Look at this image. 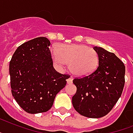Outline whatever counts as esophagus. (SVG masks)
Masks as SVG:
<instances>
[{"label":"esophagus","mask_w":133,"mask_h":133,"mask_svg":"<svg viewBox=\"0 0 133 133\" xmlns=\"http://www.w3.org/2000/svg\"><path fill=\"white\" fill-rule=\"evenodd\" d=\"M66 82H67V84H71L72 82H73V77L71 76H69L67 79H66Z\"/></svg>","instance_id":"esophagus-1"}]
</instances>
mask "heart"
I'll return each instance as SVG.
<instances>
[{"label": "heart", "instance_id": "1", "mask_svg": "<svg viewBox=\"0 0 133 133\" xmlns=\"http://www.w3.org/2000/svg\"><path fill=\"white\" fill-rule=\"evenodd\" d=\"M54 64L62 69L69 62V69L77 76L84 77L93 73L97 68L98 56L96 50L85 45H62L51 51Z\"/></svg>", "mask_w": 133, "mask_h": 133}]
</instances>
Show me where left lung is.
I'll return each mask as SVG.
<instances>
[{
	"label": "left lung",
	"instance_id": "1",
	"mask_svg": "<svg viewBox=\"0 0 133 133\" xmlns=\"http://www.w3.org/2000/svg\"><path fill=\"white\" fill-rule=\"evenodd\" d=\"M94 49L98 56V66L91 74L73 79L77 92L72 103L82 116L98 118L106 116L121 96L125 66L114 53L96 46Z\"/></svg>",
	"mask_w": 133,
	"mask_h": 133
}]
</instances>
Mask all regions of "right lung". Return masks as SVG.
Masks as SVG:
<instances>
[{"label":"right lung","instance_id":"obj_1","mask_svg":"<svg viewBox=\"0 0 133 133\" xmlns=\"http://www.w3.org/2000/svg\"><path fill=\"white\" fill-rule=\"evenodd\" d=\"M50 44L46 37L28 41L17 48L10 61L12 95L21 108L29 114L50 109L69 77L54 68Z\"/></svg>","mask_w":133,"mask_h":133}]
</instances>
